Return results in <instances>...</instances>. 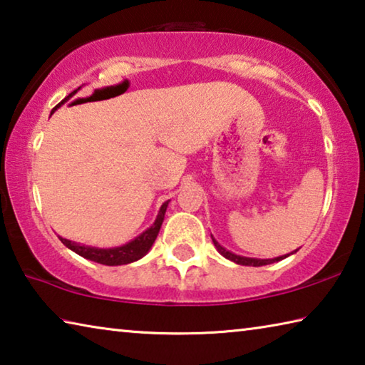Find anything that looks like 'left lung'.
I'll return each instance as SVG.
<instances>
[{
	"label": "left lung",
	"instance_id": "left-lung-1",
	"mask_svg": "<svg viewBox=\"0 0 365 365\" xmlns=\"http://www.w3.org/2000/svg\"><path fill=\"white\" fill-rule=\"evenodd\" d=\"M212 242H214V246H215V248H217V251L220 252L222 256L227 257L228 261H233V262L242 264V265H255V267H259V265H267V264H272V262H275V261H282V259L287 257V256H280V257H275V259H251V257H242V256L233 255V252H230V251H227L225 248H222V246H220L217 242H215L214 238H212Z\"/></svg>",
	"mask_w": 365,
	"mask_h": 365
}]
</instances>
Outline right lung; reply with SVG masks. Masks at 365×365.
I'll use <instances>...</instances> for the list:
<instances>
[{"label":"right lung","instance_id":"right-lung-1","mask_svg":"<svg viewBox=\"0 0 365 365\" xmlns=\"http://www.w3.org/2000/svg\"><path fill=\"white\" fill-rule=\"evenodd\" d=\"M77 91V90H76ZM76 91H72V93L66 98V100H69V98L76 93ZM64 100V101H66ZM61 101V103H64ZM59 106V104H58ZM56 106V108H58ZM54 108V109H56ZM169 201H165L163 206H160V211L158 214V219L154 224L148 228L146 232H143L133 240V242L119 246V248H110V250H100V248H90V246H83V245H78V243H73L71 240H66V238H61L59 240L63 242L67 248L72 250L73 252H77L78 256H82L85 259H90V261H95L98 264H103V265H122V264H130L133 261H138V259L143 257L150 248L154 243V240H156L158 233H159V228L163 225V220H164V214H165V209H168Z\"/></svg>","mask_w":365,"mask_h":365}]
</instances>
